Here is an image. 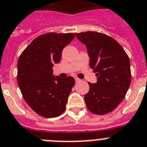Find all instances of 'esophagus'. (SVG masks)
<instances>
[{
	"instance_id": "1",
	"label": "esophagus",
	"mask_w": 147,
	"mask_h": 147,
	"mask_svg": "<svg viewBox=\"0 0 147 147\" xmlns=\"http://www.w3.org/2000/svg\"><path fill=\"white\" fill-rule=\"evenodd\" d=\"M75 82H76V83H79L80 81H81V80H80V79H79V78H75Z\"/></svg>"
}]
</instances>
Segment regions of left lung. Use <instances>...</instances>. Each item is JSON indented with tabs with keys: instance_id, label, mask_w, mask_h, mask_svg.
Masks as SVG:
<instances>
[{
	"instance_id": "8db88e82",
	"label": "left lung",
	"mask_w": 147,
	"mask_h": 147,
	"mask_svg": "<svg viewBox=\"0 0 147 147\" xmlns=\"http://www.w3.org/2000/svg\"><path fill=\"white\" fill-rule=\"evenodd\" d=\"M75 35L86 46L90 67L97 77L96 83H88L86 106L94 114L109 113L121 103L131 84L129 58L118 42L105 34L88 31Z\"/></svg>"
}]
</instances>
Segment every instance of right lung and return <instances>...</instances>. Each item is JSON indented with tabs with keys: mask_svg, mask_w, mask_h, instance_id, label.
Wrapping results in <instances>:
<instances>
[{
	"mask_svg": "<svg viewBox=\"0 0 147 147\" xmlns=\"http://www.w3.org/2000/svg\"><path fill=\"white\" fill-rule=\"evenodd\" d=\"M75 36L54 32L40 35L20 55L18 85L27 105L42 117H58L65 110L75 79L55 76L52 68L60 62L62 50Z\"/></svg>",
	"mask_w": 147,
	"mask_h": 147,
	"instance_id": "1",
	"label": "right lung"
}]
</instances>
